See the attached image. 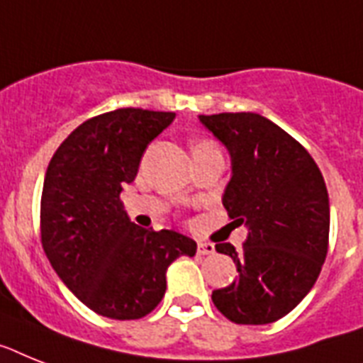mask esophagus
<instances>
[{
	"label": "esophagus",
	"mask_w": 363,
	"mask_h": 363,
	"mask_svg": "<svg viewBox=\"0 0 363 363\" xmlns=\"http://www.w3.org/2000/svg\"><path fill=\"white\" fill-rule=\"evenodd\" d=\"M197 253L199 255H212V253H216V248L211 242H197Z\"/></svg>",
	"instance_id": "1"
}]
</instances>
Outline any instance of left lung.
I'll return each mask as SVG.
<instances>
[{
    "mask_svg": "<svg viewBox=\"0 0 363 363\" xmlns=\"http://www.w3.org/2000/svg\"><path fill=\"white\" fill-rule=\"evenodd\" d=\"M229 152L231 177L222 203L248 229L235 261L237 279L212 291V302L237 325H268L311 291L328 252L330 201L323 173L298 141L252 111L199 115Z\"/></svg>",
    "mask_w": 363,
    "mask_h": 363,
    "instance_id": "obj_1",
    "label": "left lung"
}]
</instances>
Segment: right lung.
<instances>
[{
  "instance_id": "right-lung-1",
  "label": "right lung",
  "mask_w": 363,
  "mask_h": 363,
  "mask_svg": "<svg viewBox=\"0 0 363 363\" xmlns=\"http://www.w3.org/2000/svg\"><path fill=\"white\" fill-rule=\"evenodd\" d=\"M172 111L121 108L85 121L59 145L46 169L40 235L50 264L76 298L108 319H141L160 304L166 272L194 257L186 235L135 225L121 191L138 175L147 145Z\"/></svg>"
}]
</instances>
